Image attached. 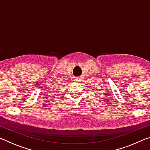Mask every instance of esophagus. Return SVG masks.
<instances>
[{
	"instance_id": "esophagus-1",
	"label": "esophagus",
	"mask_w": 150,
	"mask_h": 150,
	"mask_svg": "<svg viewBox=\"0 0 150 150\" xmlns=\"http://www.w3.org/2000/svg\"><path fill=\"white\" fill-rule=\"evenodd\" d=\"M81 80H82V79H81V78L80 77H77L75 78V81H77V82H81Z\"/></svg>"
}]
</instances>
